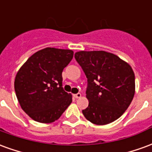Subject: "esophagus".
Segmentation results:
<instances>
[{
  "instance_id": "34e87169",
  "label": "esophagus",
  "mask_w": 152,
  "mask_h": 152,
  "mask_svg": "<svg viewBox=\"0 0 152 152\" xmlns=\"http://www.w3.org/2000/svg\"><path fill=\"white\" fill-rule=\"evenodd\" d=\"M74 98H76V99H80V97H81V94H80V93H78V94H74Z\"/></svg>"
}]
</instances>
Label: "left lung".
Listing matches in <instances>:
<instances>
[{
    "label": "left lung",
    "instance_id": "left-lung-1",
    "mask_svg": "<svg viewBox=\"0 0 152 152\" xmlns=\"http://www.w3.org/2000/svg\"><path fill=\"white\" fill-rule=\"evenodd\" d=\"M76 62L87 77L89 106L82 113L91 123L104 125L121 117L135 93L132 67L116 55L106 51H79Z\"/></svg>",
    "mask_w": 152,
    "mask_h": 152
}]
</instances>
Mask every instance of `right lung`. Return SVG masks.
<instances>
[{"mask_svg":"<svg viewBox=\"0 0 152 152\" xmlns=\"http://www.w3.org/2000/svg\"><path fill=\"white\" fill-rule=\"evenodd\" d=\"M73 51L45 48L32 54L20 67L15 90L22 109L34 121L52 123L72 102L63 88V72L73 58Z\"/></svg>","mask_w":152,"mask_h":152,"instance_id":"obj_1","label":"right lung"}]
</instances>
